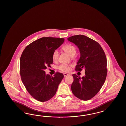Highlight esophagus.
I'll use <instances>...</instances> for the list:
<instances>
[{"label": "esophagus", "mask_w": 126, "mask_h": 126, "mask_svg": "<svg viewBox=\"0 0 126 126\" xmlns=\"http://www.w3.org/2000/svg\"><path fill=\"white\" fill-rule=\"evenodd\" d=\"M69 75L68 74H66V73H64V77H66V76H68Z\"/></svg>", "instance_id": "obj_1"}]
</instances>
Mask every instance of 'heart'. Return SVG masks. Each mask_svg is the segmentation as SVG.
Segmentation results:
<instances>
[{"label":"heart","mask_w":126,"mask_h":126,"mask_svg":"<svg viewBox=\"0 0 126 126\" xmlns=\"http://www.w3.org/2000/svg\"><path fill=\"white\" fill-rule=\"evenodd\" d=\"M62 49L71 57L74 56L76 54V50L75 46L72 45H66L62 47ZM59 58V52L57 50L54 51L52 54V59L54 62L57 61ZM70 66L66 65H61L58 67L60 70L63 72H68L70 70Z\"/></svg>","instance_id":"b5f03b06"}]
</instances>
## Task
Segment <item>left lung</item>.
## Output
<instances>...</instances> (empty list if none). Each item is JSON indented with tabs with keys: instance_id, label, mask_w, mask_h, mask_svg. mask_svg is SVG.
<instances>
[{
	"instance_id": "obj_1",
	"label": "left lung",
	"mask_w": 126,
	"mask_h": 126,
	"mask_svg": "<svg viewBox=\"0 0 126 126\" xmlns=\"http://www.w3.org/2000/svg\"><path fill=\"white\" fill-rule=\"evenodd\" d=\"M67 40L75 44L80 50L81 56L76 70H85V76L81 78L73 75L71 90L79 99L90 100L99 91L106 81L107 69L105 53L97 42L85 35H73Z\"/></svg>"
}]
</instances>
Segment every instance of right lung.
Wrapping results in <instances>:
<instances>
[{
  "label": "right lung",
  "mask_w": 126,
  "mask_h": 126,
  "mask_svg": "<svg viewBox=\"0 0 126 126\" xmlns=\"http://www.w3.org/2000/svg\"><path fill=\"white\" fill-rule=\"evenodd\" d=\"M64 42V38L45 37L28 45L20 58V75L26 90L40 102L50 100L55 95L64 77L57 72L54 76L46 75L45 70L53 63L52 54Z\"/></svg>",
  "instance_id": "obj_1"
}]
</instances>
